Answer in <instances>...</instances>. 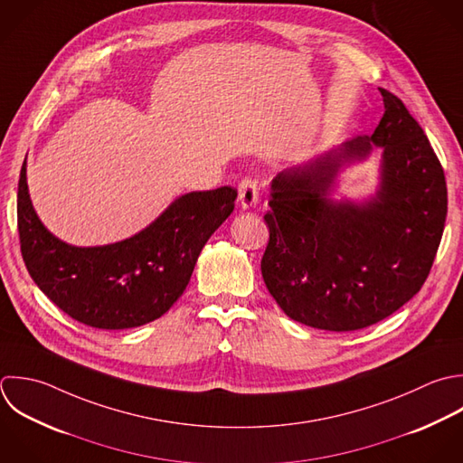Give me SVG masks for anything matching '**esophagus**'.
<instances>
[{
  "mask_svg": "<svg viewBox=\"0 0 463 463\" xmlns=\"http://www.w3.org/2000/svg\"><path fill=\"white\" fill-rule=\"evenodd\" d=\"M258 182L250 176H245L240 184H238V198L243 209H250L258 203Z\"/></svg>",
  "mask_w": 463,
  "mask_h": 463,
  "instance_id": "obj_1",
  "label": "esophagus"
}]
</instances>
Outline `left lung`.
Masks as SVG:
<instances>
[{
    "label": "left lung",
    "mask_w": 463,
    "mask_h": 463,
    "mask_svg": "<svg viewBox=\"0 0 463 463\" xmlns=\"http://www.w3.org/2000/svg\"><path fill=\"white\" fill-rule=\"evenodd\" d=\"M384 115L357 138L272 182L263 281L283 312L307 326L352 332L383 321L426 283L448 216L444 167L422 126L379 88ZM385 147L383 184L366 206L326 198L343 159Z\"/></svg>",
    "instance_id": "1"
}]
</instances>
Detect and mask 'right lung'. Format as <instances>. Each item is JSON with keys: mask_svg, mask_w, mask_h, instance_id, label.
I'll return each instance as SVG.
<instances>
[{"mask_svg": "<svg viewBox=\"0 0 463 463\" xmlns=\"http://www.w3.org/2000/svg\"><path fill=\"white\" fill-rule=\"evenodd\" d=\"M238 191L218 187L175 200L147 229L104 247H71L39 222L26 187L17 185V232L28 274L71 319L102 330L142 326L184 294L211 234L234 211Z\"/></svg>", "mask_w": 463, "mask_h": 463, "instance_id": "obj_1", "label": "right lung"}]
</instances>
